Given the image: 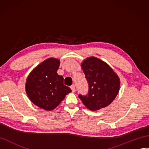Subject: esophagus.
<instances>
[{"mask_svg": "<svg viewBox=\"0 0 149 149\" xmlns=\"http://www.w3.org/2000/svg\"><path fill=\"white\" fill-rule=\"evenodd\" d=\"M70 88H71V91H72V92H73V93H74V92H75L76 90H75V86H74V84H73V85H71V86H70Z\"/></svg>", "mask_w": 149, "mask_h": 149, "instance_id": "34e87169", "label": "esophagus"}]
</instances>
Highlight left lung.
Here are the masks:
<instances>
[{
	"label": "left lung",
	"instance_id": "8db88e82",
	"mask_svg": "<svg viewBox=\"0 0 149 149\" xmlns=\"http://www.w3.org/2000/svg\"><path fill=\"white\" fill-rule=\"evenodd\" d=\"M89 89L79 98L90 110H98L110 104L120 89L118 76L106 63L95 57L86 59L81 64Z\"/></svg>",
	"mask_w": 149,
	"mask_h": 149
}]
</instances>
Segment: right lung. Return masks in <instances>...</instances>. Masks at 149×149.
<instances>
[{"instance_id":"1","label":"right lung","mask_w":149,"mask_h":149,"mask_svg":"<svg viewBox=\"0 0 149 149\" xmlns=\"http://www.w3.org/2000/svg\"><path fill=\"white\" fill-rule=\"evenodd\" d=\"M60 62L49 58L40 64L28 76L26 91L31 101L46 110H52L59 105L71 90L63 84V77L57 71Z\"/></svg>"}]
</instances>
